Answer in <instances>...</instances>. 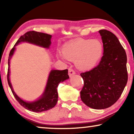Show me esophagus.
Masks as SVG:
<instances>
[{"mask_svg": "<svg viewBox=\"0 0 134 134\" xmlns=\"http://www.w3.org/2000/svg\"><path fill=\"white\" fill-rule=\"evenodd\" d=\"M76 74L75 71L72 69H69V75L70 77H72Z\"/></svg>", "mask_w": 134, "mask_h": 134, "instance_id": "esophagus-1", "label": "esophagus"}]
</instances>
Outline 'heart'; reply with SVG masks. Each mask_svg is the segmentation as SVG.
Returning a JSON list of instances; mask_svg holds the SVG:
<instances>
[{"label":"heart","instance_id":"obj_1","mask_svg":"<svg viewBox=\"0 0 134 134\" xmlns=\"http://www.w3.org/2000/svg\"><path fill=\"white\" fill-rule=\"evenodd\" d=\"M103 53V45L97 39H80L67 43L62 47V53L57 57L63 60H74L81 70H89L100 62Z\"/></svg>","mask_w":134,"mask_h":134}]
</instances>
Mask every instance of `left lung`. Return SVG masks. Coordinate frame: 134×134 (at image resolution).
Here are the masks:
<instances>
[{
    "mask_svg": "<svg viewBox=\"0 0 134 134\" xmlns=\"http://www.w3.org/2000/svg\"><path fill=\"white\" fill-rule=\"evenodd\" d=\"M103 45L99 64L89 71L81 72L84 86L80 92L83 102L94 109H103L119 99L128 81L126 52L112 32L99 31Z\"/></svg>",
    "mask_w": 134,
    "mask_h": 134,
    "instance_id": "8db88e82",
    "label": "left lung"
}]
</instances>
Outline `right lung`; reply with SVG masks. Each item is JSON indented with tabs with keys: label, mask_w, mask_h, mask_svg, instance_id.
Masks as SVG:
<instances>
[{
	"label": "right lung",
	"mask_w": 134,
	"mask_h": 134,
	"mask_svg": "<svg viewBox=\"0 0 134 134\" xmlns=\"http://www.w3.org/2000/svg\"><path fill=\"white\" fill-rule=\"evenodd\" d=\"M51 35L39 32L34 31L27 32L24 35H22L19 38V40L16 42L14 47L11 49L9 55L8 59V70L7 79L8 85L9 86L13 96L16 99V100L19 103L20 105L23 106L27 110L32 111L34 112H41L44 111L52 109L55 106L58 101V92L57 87L59 83L63 82V81L67 80L69 78L68 75V70H51L47 81L46 87L44 92L40 98L37 100L28 102L21 99L17 96L13 91L10 81L9 80L10 74V60L14 53L15 46H16L19 43L21 42H27L31 44L38 45V46L44 47V48H48L51 45Z\"/></svg>",
	"instance_id": "obj_1"
}]
</instances>
